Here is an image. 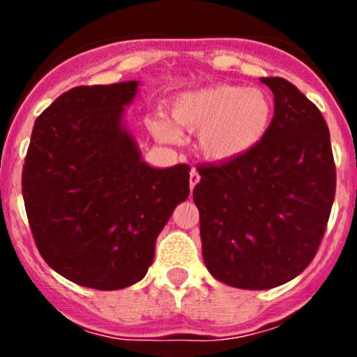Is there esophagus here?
<instances>
[{
    "mask_svg": "<svg viewBox=\"0 0 357 357\" xmlns=\"http://www.w3.org/2000/svg\"><path fill=\"white\" fill-rule=\"evenodd\" d=\"M199 181H200V174H199V171H197V169H192V171H190V188H195L197 185H199Z\"/></svg>",
    "mask_w": 357,
    "mask_h": 357,
    "instance_id": "esophagus-1",
    "label": "esophagus"
}]
</instances>
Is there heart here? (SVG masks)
<instances>
[{"label":"heart","instance_id":"obj_1","mask_svg":"<svg viewBox=\"0 0 357 357\" xmlns=\"http://www.w3.org/2000/svg\"><path fill=\"white\" fill-rule=\"evenodd\" d=\"M273 102L261 88L212 84L179 93L171 103L176 124L199 131V150L212 162H231L257 149L273 124ZM150 131L164 143L179 142V131L167 117L155 114Z\"/></svg>","mask_w":357,"mask_h":357}]
</instances>
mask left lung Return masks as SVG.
I'll list each match as a JSON object with an SVG mask.
<instances>
[{"label": "left lung", "instance_id": "left-lung-1", "mask_svg": "<svg viewBox=\"0 0 357 357\" xmlns=\"http://www.w3.org/2000/svg\"><path fill=\"white\" fill-rule=\"evenodd\" d=\"M275 95L264 142L247 155L202 165L193 190L202 255L229 287L268 290L314 259L335 199L330 131L321 112L283 77H261Z\"/></svg>", "mask_w": 357, "mask_h": 357}]
</instances>
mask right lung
<instances>
[{
  "label": "right lung",
  "mask_w": 357,
  "mask_h": 357,
  "mask_svg": "<svg viewBox=\"0 0 357 357\" xmlns=\"http://www.w3.org/2000/svg\"><path fill=\"white\" fill-rule=\"evenodd\" d=\"M138 81L77 86L32 129L22 193L36 245L52 269L96 290L143 278L158 233L190 195V167H152L126 124Z\"/></svg>",
  "instance_id": "right-lung-1"
}]
</instances>
